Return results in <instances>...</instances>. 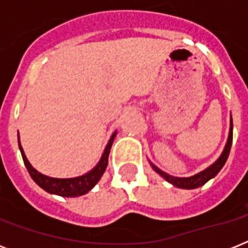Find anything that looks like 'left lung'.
<instances>
[{
  "label": "left lung",
  "mask_w": 248,
  "mask_h": 248,
  "mask_svg": "<svg viewBox=\"0 0 248 248\" xmlns=\"http://www.w3.org/2000/svg\"><path fill=\"white\" fill-rule=\"evenodd\" d=\"M232 141H233V120H232V116H231L229 135H228V140H227V143H225V147H224L223 152H221V155H220V157L216 159L215 162L208 166V167H206L204 170H202L201 172L188 177H177V176H172V175H169V173L162 171V170H159L158 167H157L155 165H153L151 161H149V163H151L152 169L155 170L159 176H162L166 181H169L170 184H172L173 186H176V188H180V189L200 188V186L206 184L208 180L214 179V177L219 173L220 170L223 169V166L225 165V162H227L229 152H231Z\"/></svg>",
  "instance_id": "obj_1"
}]
</instances>
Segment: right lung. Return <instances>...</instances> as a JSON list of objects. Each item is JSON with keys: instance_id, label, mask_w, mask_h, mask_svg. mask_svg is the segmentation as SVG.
Here are the masks:
<instances>
[{"instance_id": "obj_1", "label": "right lung", "mask_w": 248, "mask_h": 248, "mask_svg": "<svg viewBox=\"0 0 248 248\" xmlns=\"http://www.w3.org/2000/svg\"><path fill=\"white\" fill-rule=\"evenodd\" d=\"M116 135L117 131H114L112 134V136L109 138L108 143L105 145L104 152H103L99 162L93 166L90 171L76 177H51L41 173L40 171H37L29 163L28 158H27V155H25L24 151L21 148L19 132H17V143H19V149H20L21 157H23L25 167L28 170L31 177H32L38 186H41V188L46 190L47 193H50V194H56V196L60 197H79L86 194V193H89L99 183V180L103 176V173L105 172V169L108 166L109 152H110V148H112V144L114 141Z\"/></svg>"}]
</instances>
